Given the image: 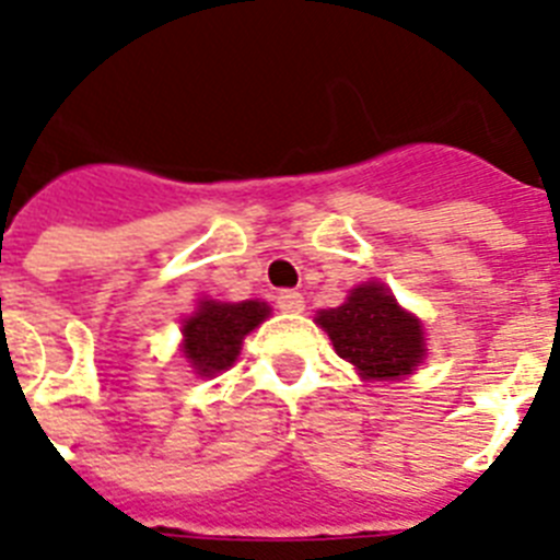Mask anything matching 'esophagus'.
<instances>
[{
	"label": "esophagus",
	"mask_w": 560,
	"mask_h": 560,
	"mask_svg": "<svg viewBox=\"0 0 560 560\" xmlns=\"http://www.w3.org/2000/svg\"><path fill=\"white\" fill-rule=\"evenodd\" d=\"M275 300H277V308H280V312H303V305H305V300L300 291H280Z\"/></svg>",
	"instance_id": "esophagus-1"
}]
</instances>
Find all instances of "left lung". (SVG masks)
<instances>
[{"instance_id": "1", "label": "left lung", "mask_w": 560, "mask_h": 560, "mask_svg": "<svg viewBox=\"0 0 560 560\" xmlns=\"http://www.w3.org/2000/svg\"><path fill=\"white\" fill-rule=\"evenodd\" d=\"M342 360L365 380H396L410 374L424 357L422 323L410 317L385 285L368 283L351 291L339 308L317 314Z\"/></svg>"}]
</instances>
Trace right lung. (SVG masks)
Segmentation results:
<instances>
[{"instance_id": "right-lung-1", "label": "right lung", "mask_w": 560, "mask_h": 560, "mask_svg": "<svg viewBox=\"0 0 560 560\" xmlns=\"http://www.w3.org/2000/svg\"><path fill=\"white\" fill-rule=\"evenodd\" d=\"M269 317V305L246 303H200L195 317L184 323V353L200 376L221 374L237 360L241 342L255 326Z\"/></svg>"}]
</instances>
